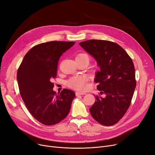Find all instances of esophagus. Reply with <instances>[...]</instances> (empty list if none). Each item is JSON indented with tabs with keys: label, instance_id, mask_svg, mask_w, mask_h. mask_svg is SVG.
<instances>
[{
	"label": "esophagus",
	"instance_id": "1",
	"mask_svg": "<svg viewBox=\"0 0 155 155\" xmlns=\"http://www.w3.org/2000/svg\"><path fill=\"white\" fill-rule=\"evenodd\" d=\"M86 93L85 92H75V95L77 96H80V95H85Z\"/></svg>",
	"mask_w": 155,
	"mask_h": 155
}]
</instances>
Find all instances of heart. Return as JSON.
Returning a JSON list of instances; mask_svg holds the SVG:
<instances>
[{"mask_svg":"<svg viewBox=\"0 0 155 155\" xmlns=\"http://www.w3.org/2000/svg\"><path fill=\"white\" fill-rule=\"evenodd\" d=\"M76 59H84L89 62L90 57L86 53H80L76 56ZM66 84L70 88L78 91H84L86 87L87 78L82 75H75L69 78Z\"/></svg>","mask_w":155,"mask_h":155,"instance_id":"b5f03b06","label":"heart"}]
</instances>
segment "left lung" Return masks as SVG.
Wrapping results in <instances>:
<instances>
[{
	"label": "left lung",
	"instance_id": "obj_1",
	"mask_svg": "<svg viewBox=\"0 0 155 155\" xmlns=\"http://www.w3.org/2000/svg\"><path fill=\"white\" fill-rule=\"evenodd\" d=\"M80 45L100 66L94 81L100 94L105 95L95 96L91 115L101 125H115L129 109L136 87L132 60L122 47L108 40H88Z\"/></svg>",
	"mask_w": 155,
	"mask_h": 155
}]
</instances>
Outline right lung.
<instances>
[{
	"label": "right lung",
	"mask_w": 155,
	"mask_h": 155,
	"mask_svg": "<svg viewBox=\"0 0 155 155\" xmlns=\"http://www.w3.org/2000/svg\"><path fill=\"white\" fill-rule=\"evenodd\" d=\"M73 42L51 41L38 44L26 54L17 72L19 93L31 115L40 123L53 125L64 120L70 112L75 94L64 89L53 91V78L63 54Z\"/></svg>",
	"instance_id": "right-lung-1"
}]
</instances>
